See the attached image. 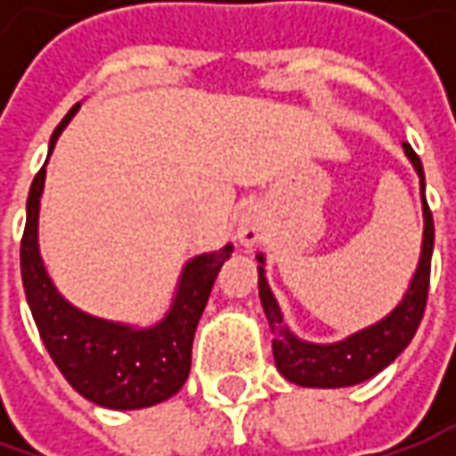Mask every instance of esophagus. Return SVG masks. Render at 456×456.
<instances>
[{"instance_id": "obj_1", "label": "esophagus", "mask_w": 456, "mask_h": 456, "mask_svg": "<svg viewBox=\"0 0 456 456\" xmlns=\"http://www.w3.org/2000/svg\"><path fill=\"white\" fill-rule=\"evenodd\" d=\"M261 238H264V216L256 208H248L238 218V240H240V246L248 248V246H256Z\"/></svg>"}]
</instances>
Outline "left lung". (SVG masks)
Segmentation results:
<instances>
[{"label": "left lung", "instance_id": "obj_1", "mask_svg": "<svg viewBox=\"0 0 456 456\" xmlns=\"http://www.w3.org/2000/svg\"><path fill=\"white\" fill-rule=\"evenodd\" d=\"M403 154L419 175V190H421V213H424V236H421V256L416 264L409 289L403 291L401 302L378 322L362 327L358 332L347 335L338 342H309L294 335L289 324L281 314V306L273 297L272 287L266 281V258L258 254V297L264 314L272 327V350L276 370L281 376L305 386V388H347L358 386L362 380H370L383 368H388L413 340L419 322L427 309V294H429V272L431 254H434V218L429 205L424 198V167L416 157L411 144H401Z\"/></svg>", "mask_w": 456, "mask_h": 456}]
</instances>
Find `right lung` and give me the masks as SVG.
I'll use <instances>...</instances> for the list:
<instances>
[{"label":"right lung","mask_w":456,"mask_h":456,"mask_svg":"<svg viewBox=\"0 0 456 456\" xmlns=\"http://www.w3.org/2000/svg\"><path fill=\"white\" fill-rule=\"evenodd\" d=\"M78 109L80 103H76L53 132L47 157ZM45 167L47 159L35 175L27 195V223L20 248L27 305L45 347L65 380L83 398L103 409L134 411L162 403L177 394L190 376L195 330L220 266L233 254V243H225L218 251L192 256L184 264L172 305L154 324L136 327L88 314L62 297L45 269L37 240L40 198L47 175Z\"/></svg>","instance_id":"add662e5"}]
</instances>
